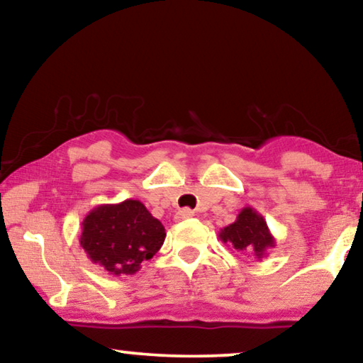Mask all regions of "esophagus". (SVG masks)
Returning a JSON list of instances; mask_svg holds the SVG:
<instances>
[{
  "label": "esophagus",
  "instance_id": "obj_1",
  "mask_svg": "<svg viewBox=\"0 0 363 363\" xmlns=\"http://www.w3.org/2000/svg\"><path fill=\"white\" fill-rule=\"evenodd\" d=\"M195 213H193L190 208H185V210L178 211V220H186V218H191Z\"/></svg>",
  "mask_w": 363,
  "mask_h": 363
}]
</instances>
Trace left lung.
Instances as JSON below:
<instances>
[{"label":"left lung","instance_id":"obj_1","mask_svg":"<svg viewBox=\"0 0 363 363\" xmlns=\"http://www.w3.org/2000/svg\"><path fill=\"white\" fill-rule=\"evenodd\" d=\"M220 240L235 247L238 252L252 255L257 261L267 255V250L276 246V240L267 228L264 216L251 206L242 208L236 221L223 228Z\"/></svg>","mask_w":363,"mask_h":363}]
</instances>
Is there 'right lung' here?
<instances>
[{"label": "right lung", "mask_w": 363, "mask_h": 363, "mask_svg": "<svg viewBox=\"0 0 363 363\" xmlns=\"http://www.w3.org/2000/svg\"><path fill=\"white\" fill-rule=\"evenodd\" d=\"M165 228L138 200L99 205L84 218L81 246L108 274H135L165 241Z\"/></svg>", "instance_id": "obj_1"}]
</instances>
